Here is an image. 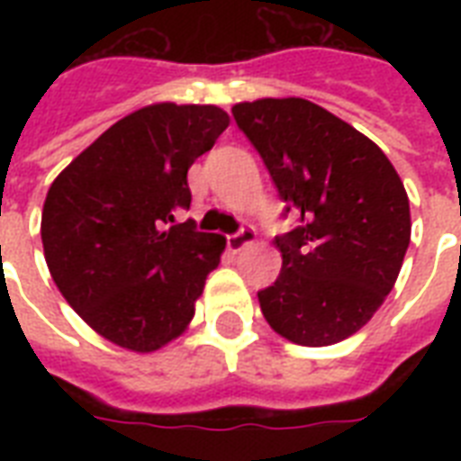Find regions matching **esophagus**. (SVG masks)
<instances>
[{
    "instance_id": "1",
    "label": "esophagus",
    "mask_w": 461,
    "mask_h": 461,
    "mask_svg": "<svg viewBox=\"0 0 461 461\" xmlns=\"http://www.w3.org/2000/svg\"><path fill=\"white\" fill-rule=\"evenodd\" d=\"M253 241H256V230H251V227H246V230H239L237 234L227 237V244H230L231 251H241L244 246L253 244Z\"/></svg>"
}]
</instances>
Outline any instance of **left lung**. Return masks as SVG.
Listing matches in <instances>:
<instances>
[{
	"label": "left lung",
	"instance_id": "left-lung-1",
	"mask_svg": "<svg viewBox=\"0 0 461 461\" xmlns=\"http://www.w3.org/2000/svg\"><path fill=\"white\" fill-rule=\"evenodd\" d=\"M299 227L275 239L282 273L258 292L267 325L328 347L371 321L404 263L411 215L400 174L368 136L303 97L231 107Z\"/></svg>",
	"mask_w": 461,
	"mask_h": 461
}]
</instances>
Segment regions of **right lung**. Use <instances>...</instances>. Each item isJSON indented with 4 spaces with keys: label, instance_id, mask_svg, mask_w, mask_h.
Segmentation results:
<instances>
[{
    "label": "right lung",
    "instance_id": "obj_1",
    "mask_svg": "<svg viewBox=\"0 0 461 461\" xmlns=\"http://www.w3.org/2000/svg\"><path fill=\"white\" fill-rule=\"evenodd\" d=\"M230 114L155 103L119 119L52 181L42 249L68 306L122 349L150 354L184 332L227 239L176 215L191 205L188 167Z\"/></svg>",
    "mask_w": 461,
    "mask_h": 461
}]
</instances>
